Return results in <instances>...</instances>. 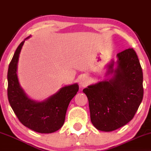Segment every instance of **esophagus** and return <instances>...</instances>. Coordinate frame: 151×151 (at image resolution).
<instances>
[{
    "label": "esophagus",
    "instance_id": "esophagus-1",
    "mask_svg": "<svg viewBox=\"0 0 151 151\" xmlns=\"http://www.w3.org/2000/svg\"><path fill=\"white\" fill-rule=\"evenodd\" d=\"M88 83V79L87 77L86 76H83L80 78L79 79V86L81 87H83L85 86H86Z\"/></svg>",
    "mask_w": 151,
    "mask_h": 151
}]
</instances>
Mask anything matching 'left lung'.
<instances>
[{"label":"left lung","mask_w":151,"mask_h":151,"mask_svg":"<svg viewBox=\"0 0 151 151\" xmlns=\"http://www.w3.org/2000/svg\"><path fill=\"white\" fill-rule=\"evenodd\" d=\"M111 60L104 81L83 90L88 100L91 123L98 130L111 132L124 126L132 119L143 96V72L133 49L116 55ZM116 68H114V65Z\"/></svg>","instance_id":"left-lung-1"}]
</instances>
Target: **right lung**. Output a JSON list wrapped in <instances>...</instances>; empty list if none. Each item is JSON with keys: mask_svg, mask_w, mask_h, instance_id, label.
Segmentation results:
<instances>
[{"mask_svg": "<svg viewBox=\"0 0 151 151\" xmlns=\"http://www.w3.org/2000/svg\"><path fill=\"white\" fill-rule=\"evenodd\" d=\"M15 51L7 72V97L11 107L24 126L39 133L54 132L63 125L70 101L79 91L77 83L62 87L58 92L38 102L28 98L17 77L19 57L24 42Z\"/></svg>", "mask_w": 151, "mask_h": 151, "instance_id": "obj_1", "label": "right lung"}]
</instances>
